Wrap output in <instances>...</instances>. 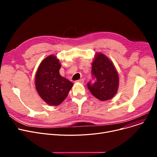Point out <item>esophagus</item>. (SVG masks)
Returning a JSON list of instances; mask_svg holds the SVG:
<instances>
[{"mask_svg":"<svg viewBox=\"0 0 157 157\" xmlns=\"http://www.w3.org/2000/svg\"><path fill=\"white\" fill-rule=\"evenodd\" d=\"M76 82H78V83H80L83 84L85 81H84V79H79V80H77Z\"/></svg>","mask_w":157,"mask_h":157,"instance_id":"1","label":"esophagus"}]
</instances>
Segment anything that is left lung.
Segmentation results:
<instances>
[{"instance_id":"left-lung-1","label":"left lung","mask_w":157,"mask_h":157,"mask_svg":"<svg viewBox=\"0 0 157 157\" xmlns=\"http://www.w3.org/2000/svg\"><path fill=\"white\" fill-rule=\"evenodd\" d=\"M92 79L87 87L92 94L100 101L111 99L118 90L119 78L117 71L113 63L104 54H97L92 63Z\"/></svg>"}]
</instances>
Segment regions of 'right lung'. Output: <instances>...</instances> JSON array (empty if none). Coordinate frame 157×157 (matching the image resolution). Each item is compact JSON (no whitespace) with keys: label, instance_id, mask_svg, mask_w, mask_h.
<instances>
[{"label":"right lung","instance_id":"add662e5","mask_svg":"<svg viewBox=\"0 0 157 157\" xmlns=\"http://www.w3.org/2000/svg\"><path fill=\"white\" fill-rule=\"evenodd\" d=\"M61 65L54 55L40 63L36 74V87L40 97L49 105H58L67 97L73 83L60 76Z\"/></svg>","mask_w":157,"mask_h":157}]
</instances>
